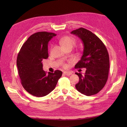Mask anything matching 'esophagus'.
<instances>
[{"label":"esophagus","instance_id":"obj_1","mask_svg":"<svg viewBox=\"0 0 127 127\" xmlns=\"http://www.w3.org/2000/svg\"><path fill=\"white\" fill-rule=\"evenodd\" d=\"M64 74L65 75L68 76V75H71L72 73H71V72H70V71H64Z\"/></svg>","mask_w":127,"mask_h":127}]
</instances>
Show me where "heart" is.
<instances>
[{"mask_svg":"<svg viewBox=\"0 0 127 127\" xmlns=\"http://www.w3.org/2000/svg\"><path fill=\"white\" fill-rule=\"evenodd\" d=\"M76 43V39L69 36H64L60 40V43L62 45V47L65 48V49L70 47H73L75 45ZM64 67H66V65H64Z\"/></svg>","mask_w":127,"mask_h":127,"instance_id":"obj_1","label":"heart"}]
</instances>
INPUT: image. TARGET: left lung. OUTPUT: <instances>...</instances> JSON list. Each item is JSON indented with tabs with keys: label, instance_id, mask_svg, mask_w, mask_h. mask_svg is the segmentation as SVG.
I'll list each match as a JSON object with an SVG mask.
<instances>
[{
	"label": "left lung",
	"instance_id": "obj_1",
	"mask_svg": "<svg viewBox=\"0 0 127 127\" xmlns=\"http://www.w3.org/2000/svg\"><path fill=\"white\" fill-rule=\"evenodd\" d=\"M71 33L82 39L84 44L83 55L75 68H86L84 75L75 73L79 78L76 88L87 96L97 94L105 86L109 76L110 61L106 47L98 36L84 28Z\"/></svg>",
	"mask_w": 127,
	"mask_h": 127
}]
</instances>
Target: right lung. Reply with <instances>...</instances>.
Listing matches in <instances>:
<instances>
[{"label": "right lung", "mask_w": 127, "mask_h": 127, "mask_svg": "<svg viewBox=\"0 0 127 127\" xmlns=\"http://www.w3.org/2000/svg\"><path fill=\"white\" fill-rule=\"evenodd\" d=\"M56 35L46 32L34 33L24 43L18 54L17 66L21 83L27 92L34 96L48 95L62 76L60 70L47 74L43 70V60L48 58V44Z\"/></svg>", "instance_id": "add662e5"}]
</instances>
